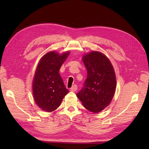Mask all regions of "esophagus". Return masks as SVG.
I'll use <instances>...</instances> for the list:
<instances>
[{
	"mask_svg": "<svg viewBox=\"0 0 149 149\" xmlns=\"http://www.w3.org/2000/svg\"><path fill=\"white\" fill-rule=\"evenodd\" d=\"M77 85H74V86H73L70 89V90L71 91H77Z\"/></svg>",
	"mask_w": 149,
	"mask_h": 149,
	"instance_id": "1",
	"label": "esophagus"
}]
</instances>
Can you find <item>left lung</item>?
<instances>
[{"instance_id":"obj_1","label":"left lung","mask_w":149,"mask_h":149,"mask_svg":"<svg viewBox=\"0 0 149 149\" xmlns=\"http://www.w3.org/2000/svg\"><path fill=\"white\" fill-rule=\"evenodd\" d=\"M83 61L87 78L76 95L88 110L97 113L109 105L115 95V73L109 59L100 52L86 54Z\"/></svg>"}]
</instances>
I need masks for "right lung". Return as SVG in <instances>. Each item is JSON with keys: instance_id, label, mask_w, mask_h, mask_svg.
<instances>
[{"instance_id": "obj_1", "label": "right lung", "mask_w": 149, "mask_h": 149, "mask_svg": "<svg viewBox=\"0 0 149 149\" xmlns=\"http://www.w3.org/2000/svg\"><path fill=\"white\" fill-rule=\"evenodd\" d=\"M69 54L49 52L41 58L37 66L33 82V97L38 106L45 111L56 110L68 93L59 71Z\"/></svg>"}]
</instances>
